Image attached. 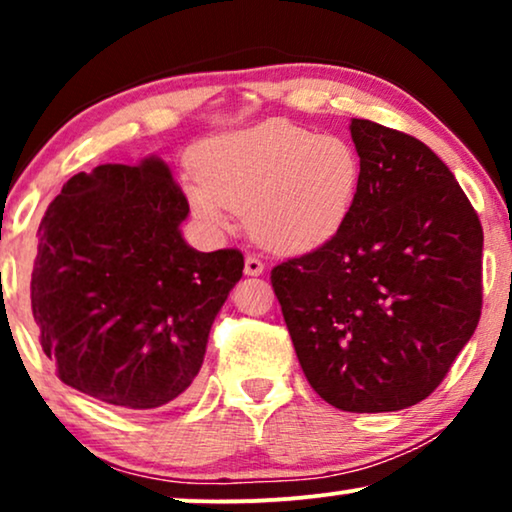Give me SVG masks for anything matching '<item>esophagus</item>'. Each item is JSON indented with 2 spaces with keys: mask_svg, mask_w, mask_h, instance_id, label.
<instances>
[{
  "mask_svg": "<svg viewBox=\"0 0 512 512\" xmlns=\"http://www.w3.org/2000/svg\"><path fill=\"white\" fill-rule=\"evenodd\" d=\"M263 270H265V265L261 258L254 254H247V258H244V275L258 277V275H263Z\"/></svg>",
  "mask_w": 512,
  "mask_h": 512,
  "instance_id": "obj_1",
  "label": "esophagus"
}]
</instances>
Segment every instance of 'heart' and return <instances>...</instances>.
I'll list each match as a JSON object with an SVG mask.
<instances>
[{"label": "heart", "instance_id": "b5f03b06", "mask_svg": "<svg viewBox=\"0 0 512 512\" xmlns=\"http://www.w3.org/2000/svg\"><path fill=\"white\" fill-rule=\"evenodd\" d=\"M359 156L338 135L265 121L202 146L188 200L207 226L226 230L247 212L256 240L282 254L317 249L338 233L359 188Z\"/></svg>", "mask_w": 512, "mask_h": 512}]
</instances>
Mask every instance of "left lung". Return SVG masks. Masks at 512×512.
<instances>
[{"label":"left lung","mask_w":512,"mask_h":512,"mask_svg":"<svg viewBox=\"0 0 512 512\" xmlns=\"http://www.w3.org/2000/svg\"><path fill=\"white\" fill-rule=\"evenodd\" d=\"M354 202L331 240L270 272L310 387L345 412L431 396L482 310V226L429 146L354 118Z\"/></svg>","instance_id":"8db88e82"}]
</instances>
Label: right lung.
I'll use <instances>...</instances> for the list:
<instances>
[{
    "label": "right lung",
    "instance_id": "obj_1",
    "mask_svg": "<svg viewBox=\"0 0 512 512\" xmlns=\"http://www.w3.org/2000/svg\"><path fill=\"white\" fill-rule=\"evenodd\" d=\"M188 200L163 160L100 165L62 186L39 223L32 317L69 387L125 410H156L191 387L240 249L195 251Z\"/></svg>",
    "mask_w": 512,
    "mask_h": 512
}]
</instances>
